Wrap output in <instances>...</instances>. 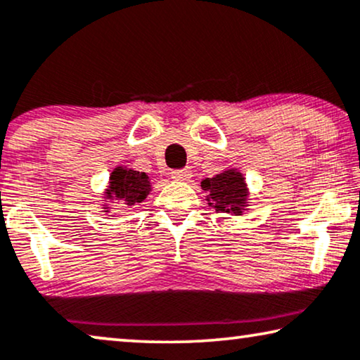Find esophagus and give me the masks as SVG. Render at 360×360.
I'll list each match as a JSON object with an SVG mask.
<instances>
[{"label":"esophagus","mask_w":360,"mask_h":360,"mask_svg":"<svg viewBox=\"0 0 360 360\" xmlns=\"http://www.w3.org/2000/svg\"><path fill=\"white\" fill-rule=\"evenodd\" d=\"M170 175H172V179H175V180H188L191 176V169L185 167V169H179V170H172Z\"/></svg>","instance_id":"34e87169"}]
</instances>
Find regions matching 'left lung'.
<instances>
[{
    "label": "left lung",
    "instance_id": "left-lung-1",
    "mask_svg": "<svg viewBox=\"0 0 360 360\" xmlns=\"http://www.w3.org/2000/svg\"><path fill=\"white\" fill-rule=\"evenodd\" d=\"M202 190L210 193L214 210L219 212H233L240 216L242 205L247 196L245 184L242 175L238 172L226 170L217 174L212 179L202 180Z\"/></svg>",
    "mask_w": 360,
    "mask_h": 360
}]
</instances>
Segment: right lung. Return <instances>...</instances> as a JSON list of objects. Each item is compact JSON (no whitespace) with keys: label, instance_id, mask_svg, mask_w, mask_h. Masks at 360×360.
I'll return each mask as SVG.
<instances>
[{"label":"right lung","instance_id":"add662e5","mask_svg":"<svg viewBox=\"0 0 360 360\" xmlns=\"http://www.w3.org/2000/svg\"><path fill=\"white\" fill-rule=\"evenodd\" d=\"M115 200L122 201L123 205H134L143 202L149 195V180L143 172L115 169L110 176V191Z\"/></svg>","mask_w":360,"mask_h":360}]
</instances>
